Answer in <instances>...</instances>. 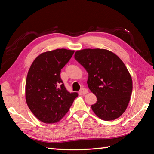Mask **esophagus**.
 Returning <instances> with one entry per match:
<instances>
[{
	"label": "esophagus",
	"mask_w": 154,
	"mask_h": 154,
	"mask_svg": "<svg viewBox=\"0 0 154 154\" xmlns=\"http://www.w3.org/2000/svg\"><path fill=\"white\" fill-rule=\"evenodd\" d=\"M80 93H81V94H87V93H89V91H88V89H86V88L83 87V88H81V89Z\"/></svg>",
	"instance_id": "obj_1"
}]
</instances>
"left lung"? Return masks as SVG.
<instances>
[{"instance_id":"1","label":"left lung","mask_w":154,"mask_h":154,"mask_svg":"<svg viewBox=\"0 0 154 154\" xmlns=\"http://www.w3.org/2000/svg\"><path fill=\"white\" fill-rule=\"evenodd\" d=\"M75 59L88 73L87 84L97 101L91 105L104 120H113L125 112L132 91V79L126 65L113 52L105 49H83Z\"/></svg>"}]
</instances>
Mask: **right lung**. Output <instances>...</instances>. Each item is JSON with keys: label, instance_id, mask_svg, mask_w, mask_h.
Returning <instances> with one entry per match:
<instances>
[{"label": "right lung", "instance_id": "obj_1", "mask_svg": "<svg viewBox=\"0 0 154 154\" xmlns=\"http://www.w3.org/2000/svg\"><path fill=\"white\" fill-rule=\"evenodd\" d=\"M74 50L61 48L42 53L29 69L25 87L26 100L37 119L46 124L56 123L69 110L77 93L65 87L61 69Z\"/></svg>", "mask_w": 154, "mask_h": 154}]
</instances>
